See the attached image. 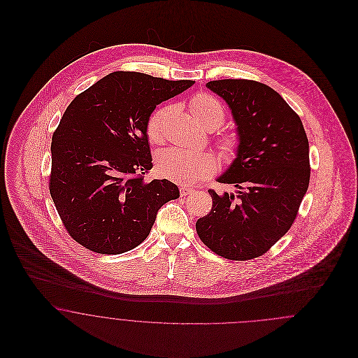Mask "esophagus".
I'll list each match as a JSON object with an SVG mask.
<instances>
[{"instance_id":"obj_1","label":"esophagus","mask_w":358,"mask_h":358,"mask_svg":"<svg viewBox=\"0 0 358 358\" xmlns=\"http://www.w3.org/2000/svg\"><path fill=\"white\" fill-rule=\"evenodd\" d=\"M193 192H194V189H193V187H180V194H181L182 197H185V196H187V194H190V193H193Z\"/></svg>"}]
</instances>
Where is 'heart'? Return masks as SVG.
I'll list each match as a JSON object with an SVG mask.
<instances>
[{
	"mask_svg": "<svg viewBox=\"0 0 358 358\" xmlns=\"http://www.w3.org/2000/svg\"><path fill=\"white\" fill-rule=\"evenodd\" d=\"M190 111L194 118L205 127L216 129L225 118L222 103L208 92H199L190 101ZM171 106L159 107L149 117L146 131L153 143H161L166 136V120ZM238 136L232 133L222 134L217 139L220 153L227 161H232L238 153ZM157 171L161 177L178 184H193L212 176L216 169L213 158L206 153L189 152L181 148H169L162 150L155 159Z\"/></svg>",
	"mask_w": 358,
	"mask_h": 358,
	"instance_id": "heart-1",
	"label": "heart"
}]
</instances>
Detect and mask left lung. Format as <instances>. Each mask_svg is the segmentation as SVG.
<instances>
[{"mask_svg": "<svg viewBox=\"0 0 358 358\" xmlns=\"http://www.w3.org/2000/svg\"><path fill=\"white\" fill-rule=\"evenodd\" d=\"M232 110L238 157L217 180L238 194L209 189L210 212L196 222L215 254L250 260L270 251L296 219L310 182L308 139L299 115L271 87L248 79L206 83Z\"/></svg>", "mask_w": 358, "mask_h": 358, "instance_id": "1", "label": "left lung"}]
</instances>
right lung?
Segmentation results:
<instances>
[{"label":"right lung","instance_id":"1","mask_svg":"<svg viewBox=\"0 0 358 358\" xmlns=\"http://www.w3.org/2000/svg\"><path fill=\"white\" fill-rule=\"evenodd\" d=\"M193 80L115 71L69 103L52 136L50 193L69 236L90 251L118 255L149 236L158 209L180 197L153 168L146 124L157 104Z\"/></svg>","mask_w":358,"mask_h":358}]
</instances>
